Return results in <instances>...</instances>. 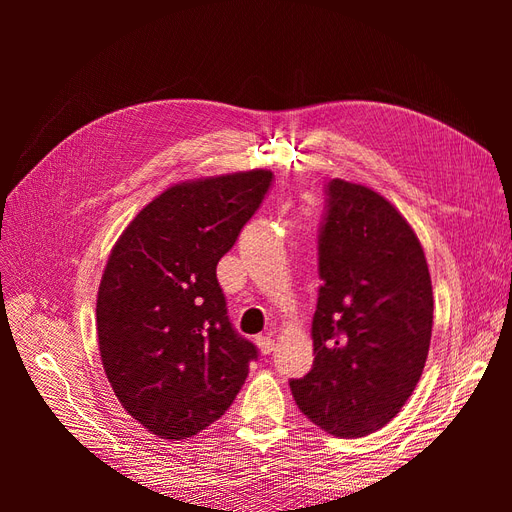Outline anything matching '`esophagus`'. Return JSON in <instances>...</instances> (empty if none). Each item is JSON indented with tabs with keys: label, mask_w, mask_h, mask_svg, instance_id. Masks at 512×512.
<instances>
[{
	"label": "esophagus",
	"mask_w": 512,
	"mask_h": 512,
	"mask_svg": "<svg viewBox=\"0 0 512 512\" xmlns=\"http://www.w3.org/2000/svg\"><path fill=\"white\" fill-rule=\"evenodd\" d=\"M256 346L262 354H271L275 348V339L271 335H258L256 337Z\"/></svg>",
	"instance_id": "esophagus-1"
}]
</instances>
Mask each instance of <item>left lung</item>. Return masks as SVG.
Returning a JSON list of instances; mask_svg holds the SVG:
<instances>
[{
  "label": "left lung",
  "mask_w": 512,
  "mask_h": 512,
  "mask_svg": "<svg viewBox=\"0 0 512 512\" xmlns=\"http://www.w3.org/2000/svg\"><path fill=\"white\" fill-rule=\"evenodd\" d=\"M324 192L316 359L290 391L320 429L361 438L395 418L421 380L431 277L421 241L384 196L344 179H331Z\"/></svg>",
  "instance_id": "left-lung-1"
}]
</instances>
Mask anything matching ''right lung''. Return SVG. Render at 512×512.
<instances>
[{"mask_svg":"<svg viewBox=\"0 0 512 512\" xmlns=\"http://www.w3.org/2000/svg\"><path fill=\"white\" fill-rule=\"evenodd\" d=\"M271 170L177 183L136 215L108 256L96 324L106 378L164 440L230 408L258 350L228 320L215 267L265 200Z\"/></svg>","mask_w":512,"mask_h":512,"instance_id":"add662e5","label":"right lung"}]
</instances>
